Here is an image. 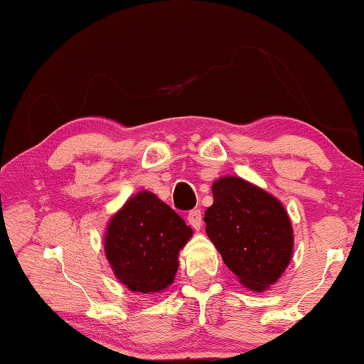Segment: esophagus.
I'll return each instance as SVG.
<instances>
[{
  "label": "esophagus",
  "mask_w": 364,
  "mask_h": 364,
  "mask_svg": "<svg viewBox=\"0 0 364 364\" xmlns=\"http://www.w3.org/2000/svg\"><path fill=\"white\" fill-rule=\"evenodd\" d=\"M187 220L191 223L193 230H200L202 227V212L200 210H191L187 215Z\"/></svg>",
  "instance_id": "obj_1"
}]
</instances>
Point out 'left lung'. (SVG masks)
<instances>
[{
    "mask_svg": "<svg viewBox=\"0 0 364 364\" xmlns=\"http://www.w3.org/2000/svg\"><path fill=\"white\" fill-rule=\"evenodd\" d=\"M205 232L243 287L263 291L285 272L293 255V228L282 202L263 188L227 176L212 186Z\"/></svg>",
    "mask_w": 364,
    "mask_h": 364,
    "instance_id": "8db88e82",
    "label": "left lung"
}]
</instances>
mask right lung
Returning <instances> with one entry per match:
<instances>
[{
	"instance_id": "add662e5",
	"label": "right lung",
	"mask_w": 364,
	"mask_h": 364,
	"mask_svg": "<svg viewBox=\"0 0 364 364\" xmlns=\"http://www.w3.org/2000/svg\"><path fill=\"white\" fill-rule=\"evenodd\" d=\"M192 228L156 193L142 191L109 220L104 250L114 275L131 291L159 293L173 282L178 252Z\"/></svg>"
}]
</instances>
